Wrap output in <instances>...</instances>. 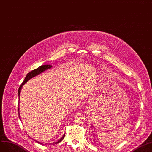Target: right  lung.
Masks as SVG:
<instances>
[{
	"label": "right lung",
	"mask_w": 152,
	"mask_h": 152,
	"mask_svg": "<svg viewBox=\"0 0 152 152\" xmlns=\"http://www.w3.org/2000/svg\"><path fill=\"white\" fill-rule=\"evenodd\" d=\"M51 67H52V66H51V65H42V66H40V67H39L38 68H37V69H34V70H33V71H30L29 73L27 74V76H26V77H25V78L24 81H23L22 84H21V85L20 86L19 89H18V96H19V100H20V95L21 90V88H22L23 85H24L26 83H27V82L28 80H30V79H32V77L37 76L38 75H39V74H41V73L43 72L44 71H46L47 69H50V68H51ZM19 111H20V108H19V103H18V116H19V118H20V112H19ZM20 120H21V119H20ZM64 137H65V134H64L63 136H62L61 138L59 139V140H58L57 141L54 142L53 144H57V143H58V142H60V141H61L63 140V139L64 138ZM34 141H36L37 142H38V143H39V144H42V142H39V141H36V140H34Z\"/></svg>",
	"instance_id": "1"
}]
</instances>
